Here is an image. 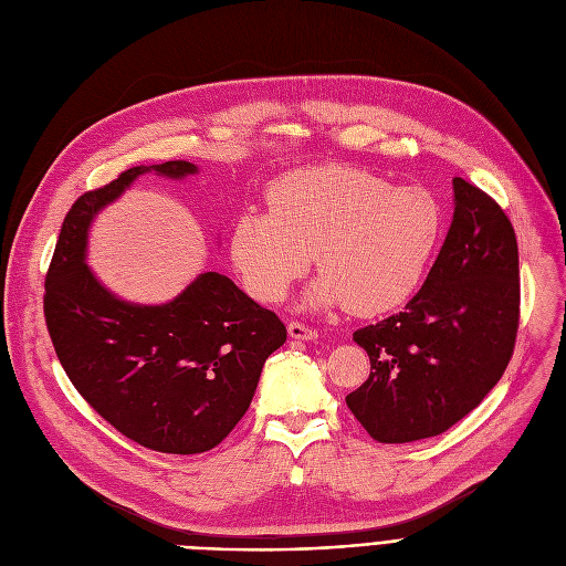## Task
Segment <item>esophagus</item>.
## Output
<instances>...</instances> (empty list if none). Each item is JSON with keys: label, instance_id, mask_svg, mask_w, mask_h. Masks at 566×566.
<instances>
[{"label": "esophagus", "instance_id": "esophagus-1", "mask_svg": "<svg viewBox=\"0 0 566 566\" xmlns=\"http://www.w3.org/2000/svg\"><path fill=\"white\" fill-rule=\"evenodd\" d=\"M287 334L292 338H302V340H315L317 338V329L304 325V322H294V319L287 325Z\"/></svg>", "mask_w": 566, "mask_h": 566}]
</instances>
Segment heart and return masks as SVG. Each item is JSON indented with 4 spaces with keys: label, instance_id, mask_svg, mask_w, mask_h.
Returning <instances> with one entry per match:
<instances>
[{
    "label": "heart",
    "instance_id": "obj_1",
    "mask_svg": "<svg viewBox=\"0 0 566 566\" xmlns=\"http://www.w3.org/2000/svg\"><path fill=\"white\" fill-rule=\"evenodd\" d=\"M442 230V205L423 186L355 166L306 168L272 186L269 211L234 221L232 262L253 297L279 302L315 253L313 304L378 315L412 297Z\"/></svg>",
    "mask_w": 566,
    "mask_h": 566
}]
</instances>
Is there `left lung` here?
Wrapping results in <instances>:
<instances>
[{"mask_svg":"<svg viewBox=\"0 0 566 566\" xmlns=\"http://www.w3.org/2000/svg\"><path fill=\"white\" fill-rule=\"evenodd\" d=\"M453 221L426 283L378 325L353 336L368 380L345 396L378 442L433 438L470 415L504 375L521 317L514 226L479 186L453 177Z\"/></svg>","mask_w":566,"mask_h":566,"instance_id":"left-lung-1","label":"left lung"}]
</instances>
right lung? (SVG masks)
Masks as SVG:
<instances>
[{
    "instance_id": "right-lung-1",
    "label": "right lung",
    "mask_w": 566,
    "mask_h": 566,
    "mask_svg": "<svg viewBox=\"0 0 566 566\" xmlns=\"http://www.w3.org/2000/svg\"><path fill=\"white\" fill-rule=\"evenodd\" d=\"M147 170L175 179L198 172L188 160L138 166L80 196L45 274V325L77 394L122 436L164 453H202L247 415L262 366L287 332L217 272L164 306L122 302L94 279L85 264L90 223Z\"/></svg>"
}]
</instances>
